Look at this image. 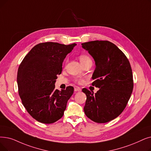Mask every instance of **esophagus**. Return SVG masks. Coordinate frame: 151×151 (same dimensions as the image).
Here are the masks:
<instances>
[{
	"instance_id": "34e87169",
	"label": "esophagus",
	"mask_w": 151,
	"mask_h": 151,
	"mask_svg": "<svg viewBox=\"0 0 151 151\" xmlns=\"http://www.w3.org/2000/svg\"><path fill=\"white\" fill-rule=\"evenodd\" d=\"M74 90H75V92H80V91H81V89L80 87H78V86H75Z\"/></svg>"
}]
</instances>
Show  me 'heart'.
Here are the masks:
<instances>
[{
	"instance_id": "1",
	"label": "heart",
	"mask_w": 151,
	"mask_h": 151,
	"mask_svg": "<svg viewBox=\"0 0 151 151\" xmlns=\"http://www.w3.org/2000/svg\"><path fill=\"white\" fill-rule=\"evenodd\" d=\"M79 58H80V60L81 63H82V65H84V64L86 63V62L91 60V58L89 56H88L86 55H84V54L81 55L80 56ZM75 81L78 83L79 84H82V83H84V80L83 78H76V79H75Z\"/></svg>"
}]
</instances>
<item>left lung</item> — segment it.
I'll use <instances>...</instances> for the list:
<instances>
[{"instance_id": "1", "label": "left lung", "mask_w": 151, "mask_h": 151, "mask_svg": "<svg viewBox=\"0 0 151 151\" xmlns=\"http://www.w3.org/2000/svg\"><path fill=\"white\" fill-rule=\"evenodd\" d=\"M81 45L94 59L92 85L99 88L95 94L86 88L82 89L86 95L84 113L94 122H109L122 114L132 95V67L126 55L112 42L94 41Z\"/></svg>"}]
</instances>
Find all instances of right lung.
Returning <instances> with one entry per match:
<instances>
[{
  "label": "right lung",
  "mask_w": 151,
  "mask_h": 151,
  "mask_svg": "<svg viewBox=\"0 0 151 151\" xmlns=\"http://www.w3.org/2000/svg\"><path fill=\"white\" fill-rule=\"evenodd\" d=\"M76 44L39 43L24 57L18 70L19 96L23 106L37 121L45 124L60 119L74 91L68 86L61 91L55 89L62 63Z\"/></svg>",
  "instance_id": "add662e5"
}]
</instances>
